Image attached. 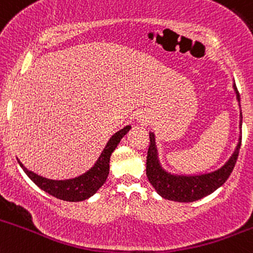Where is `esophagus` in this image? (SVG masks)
Listing matches in <instances>:
<instances>
[{
    "instance_id": "34e87169",
    "label": "esophagus",
    "mask_w": 253,
    "mask_h": 253,
    "mask_svg": "<svg viewBox=\"0 0 253 253\" xmlns=\"http://www.w3.org/2000/svg\"><path fill=\"white\" fill-rule=\"evenodd\" d=\"M138 122L141 125H147L149 122V119L147 117V115H139L138 116Z\"/></svg>"
}]
</instances>
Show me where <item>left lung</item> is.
<instances>
[{
	"mask_svg": "<svg viewBox=\"0 0 253 253\" xmlns=\"http://www.w3.org/2000/svg\"><path fill=\"white\" fill-rule=\"evenodd\" d=\"M235 94L240 105V94L236 85L234 84ZM242 128V112L240 111V131ZM241 133V132H240ZM148 153H147V178L152 184L156 192L164 199L178 203H192L199 200L207 195L211 194L217 188L222 185L230 176L239 157L240 147H241V136L239 138L234 153L229 161L217 170L210 173L199 174V175H183V174H171L162 167L158 158V149L156 144V136L153 132H149Z\"/></svg>",
	"mask_w": 253,
	"mask_h": 253,
	"instance_id": "1",
	"label": "left lung"
}]
</instances>
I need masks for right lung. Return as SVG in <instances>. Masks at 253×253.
<instances>
[{"mask_svg":"<svg viewBox=\"0 0 253 253\" xmlns=\"http://www.w3.org/2000/svg\"><path fill=\"white\" fill-rule=\"evenodd\" d=\"M131 129V126H126L119 132L114 134L105 146L104 151L100 154L99 159L94 164L91 169L82 175L73 179H65V180H53V179H46L38 174L28 170L21 162L18 161L19 166L24 170V173L28 175V178L33 181L36 185H38L42 190L50 194L51 197L56 199L65 200V202H83V200L89 199L90 197L104 185L106 181L107 175L110 171V158H111L112 152L120 143L125 134Z\"/></svg>","mask_w":253,"mask_h":253,"instance_id":"obj_1","label":"right lung"}]
</instances>
